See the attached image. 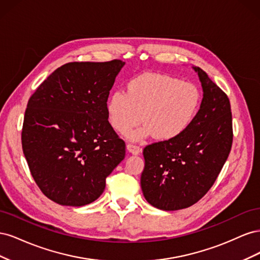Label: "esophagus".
I'll return each instance as SVG.
<instances>
[{
	"label": "esophagus",
	"instance_id": "obj_1",
	"mask_svg": "<svg viewBox=\"0 0 260 260\" xmlns=\"http://www.w3.org/2000/svg\"><path fill=\"white\" fill-rule=\"evenodd\" d=\"M127 151L131 153L132 155H139L141 152H142V148L138 145H133V144H127Z\"/></svg>",
	"mask_w": 260,
	"mask_h": 260
}]
</instances>
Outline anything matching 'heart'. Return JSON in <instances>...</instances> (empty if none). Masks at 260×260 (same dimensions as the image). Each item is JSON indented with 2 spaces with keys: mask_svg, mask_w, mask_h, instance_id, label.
<instances>
[{
  "mask_svg": "<svg viewBox=\"0 0 260 260\" xmlns=\"http://www.w3.org/2000/svg\"><path fill=\"white\" fill-rule=\"evenodd\" d=\"M202 103L199 86L174 76L143 73L125 83V92L112 93L106 101L109 124L125 135L140 119L143 124L130 132V140L155 136L160 141L180 138L190 129Z\"/></svg>",
  "mask_w": 260,
  "mask_h": 260,
  "instance_id": "heart-1",
  "label": "heart"
}]
</instances>
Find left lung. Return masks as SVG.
Listing matches in <instances>:
<instances>
[{
    "mask_svg": "<svg viewBox=\"0 0 260 260\" xmlns=\"http://www.w3.org/2000/svg\"><path fill=\"white\" fill-rule=\"evenodd\" d=\"M203 100L184 135L147 145L141 187L145 200L162 210L192 206L214 184L232 146V115L225 93L200 67Z\"/></svg>",
    "mask_w": 260,
    "mask_h": 260,
    "instance_id": "obj_1",
    "label": "left lung"
}]
</instances>
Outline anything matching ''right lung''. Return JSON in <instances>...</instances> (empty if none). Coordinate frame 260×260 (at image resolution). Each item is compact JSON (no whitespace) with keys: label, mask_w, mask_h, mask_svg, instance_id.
Segmentation results:
<instances>
[{"label":"right lung","mask_w":260,"mask_h":260,"mask_svg":"<svg viewBox=\"0 0 260 260\" xmlns=\"http://www.w3.org/2000/svg\"><path fill=\"white\" fill-rule=\"evenodd\" d=\"M125 62H68L30 98L21 144L42 193L64 206L98 200L123 160L125 144L108 122L106 101Z\"/></svg>","instance_id":"obj_1"}]
</instances>
